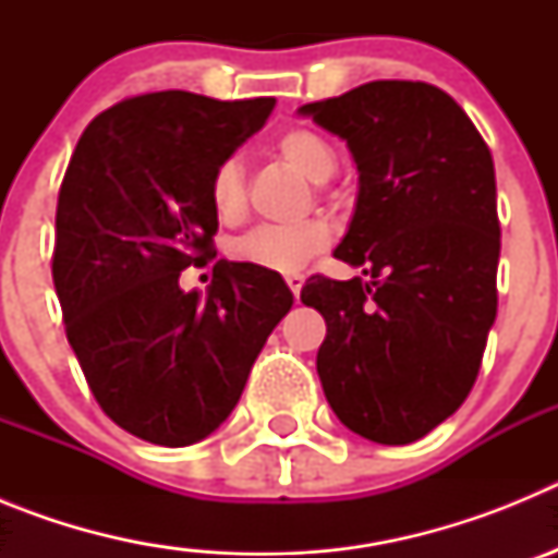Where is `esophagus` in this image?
Masks as SVG:
<instances>
[{
  "label": "esophagus",
  "mask_w": 558,
  "mask_h": 558,
  "mask_svg": "<svg viewBox=\"0 0 558 558\" xmlns=\"http://www.w3.org/2000/svg\"><path fill=\"white\" fill-rule=\"evenodd\" d=\"M284 282H288V288L293 290L295 302H299V295H302V288H304V276L302 274H288L284 276Z\"/></svg>",
  "instance_id": "1"
}]
</instances>
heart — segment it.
<instances>
[{"label":"heart","instance_id":"heart-1","mask_svg":"<svg viewBox=\"0 0 558 558\" xmlns=\"http://www.w3.org/2000/svg\"><path fill=\"white\" fill-rule=\"evenodd\" d=\"M276 150L304 179L324 184L335 172V150L315 131L290 128L276 140ZM209 198L223 223H236L245 215V172L240 159H223L209 181ZM332 243V229L327 220H304L293 226H259L231 245V256L240 263L274 274H299L307 268L315 256L324 254Z\"/></svg>","mask_w":558,"mask_h":558}]
</instances>
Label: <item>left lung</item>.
I'll list each match as a JSON object with an SVG mask.
<instances>
[{"label":"left lung","instance_id":"left-lung-1","mask_svg":"<svg viewBox=\"0 0 558 558\" xmlns=\"http://www.w3.org/2000/svg\"><path fill=\"white\" fill-rule=\"evenodd\" d=\"M299 113L347 142L360 172L335 256L366 282L310 276L302 290L327 322L324 393L357 436L411 445L461 408L495 324V161L430 83L372 81Z\"/></svg>","mask_w":558,"mask_h":558}]
</instances>
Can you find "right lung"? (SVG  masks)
<instances>
[{"mask_svg":"<svg viewBox=\"0 0 558 558\" xmlns=\"http://www.w3.org/2000/svg\"><path fill=\"white\" fill-rule=\"evenodd\" d=\"M274 97H131L88 122L56 211L52 282L69 347L122 430L195 445L223 425L256 354L293 307L274 270L218 259L206 293L179 276L215 248V167L251 140Z\"/></svg>","mask_w":558,"mask_h":558,"instance_id":"add662e5","label":"right lung"}]
</instances>
